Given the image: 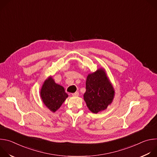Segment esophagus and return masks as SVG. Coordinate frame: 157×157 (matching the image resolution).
<instances>
[{
	"instance_id": "obj_1",
	"label": "esophagus",
	"mask_w": 157,
	"mask_h": 157,
	"mask_svg": "<svg viewBox=\"0 0 157 157\" xmlns=\"http://www.w3.org/2000/svg\"><path fill=\"white\" fill-rule=\"evenodd\" d=\"M72 95H73V96H79V93H78V92H76V93H73Z\"/></svg>"
}]
</instances>
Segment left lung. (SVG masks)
I'll list each match as a JSON object with an SVG mask.
<instances>
[{"label":"left lung","mask_w":157,"mask_h":157,"mask_svg":"<svg viewBox=\"0 0 157 157\" xmlns=\"http://www.w3.org/2000/svg\"><path fill=\"white\" fill-rule=\"evenodd\" d=\"M86 89L84 100L93 113L97 114L106 109L113 102L114 89L103 68H99L96 72L88 75Z\"/></svg>","instance_id":"obj_1"}]
</instances>
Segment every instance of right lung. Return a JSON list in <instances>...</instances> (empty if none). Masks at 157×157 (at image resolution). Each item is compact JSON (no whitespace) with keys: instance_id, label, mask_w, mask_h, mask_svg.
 Returning <instances> with one entry per match:
<instances>
[{"instance_id":"add662e5","label":"right lung","mask_w":157,"mask_h":157,"mask_svg":"<svg viewBox=\"0 0 157 157\" xmlns=\"http://www.w3.org/2000/svg\"><path fill=\"white\" fill-rule=\"evenodd\" d=\"M43 102L51 111L56 112L64 102L68 95L63 86L56 84L52 77L44 81L40 90Z\"/></svg>"}]
</instances>
